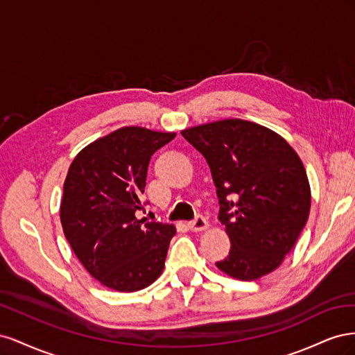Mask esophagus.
Returning a JSON list of instances; mask_svg holds the SVG:
<instances>
[{
  "mask_svg": "<svg viewBox=\"0 0 355 355\" xmlns=\"http://www.w3.org/2000/svg\"><path fill=\"white\" fill-rule=\"evenodd\" d=\"M209 227V222H207V219L202 216V214H197L196 216V219L194 220H191V222H188V228L191 230V231H202V230H206Z\"/></svg>",
  "mask_w": 355,
  "mask_h": 355,
  "instance_id": "esophagus-1",
  "label": "esophagus"
}]
</instances>
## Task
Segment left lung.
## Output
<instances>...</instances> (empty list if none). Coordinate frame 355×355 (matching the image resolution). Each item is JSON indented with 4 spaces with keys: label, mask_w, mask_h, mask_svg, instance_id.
<instances>
[{
    "label": "left lung",
    "mask_w": 355,
    "mask_h": 355,
    "mask_svg": "<svg viewBox=\"0 0 355 355\" xmlns=\"http://www.w3.org/2000/svg\"><path fill=\"white\" fill-rule=\"evenodd\" d=\"M206 158L219 197V220L231 250L216 266L239 280L277 270L309 216L311 191L302 161L263 125L222 120L182 132Z\"/></svg>",
    "instance_id": "left-lung-1"
}]
</instances>
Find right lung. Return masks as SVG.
Here are the masks:
<instances>
[{"label": "right lung", "instance_id": "add662e5", "mask_svg": "<svg viewBox=\"0 0 355 355\" xmlns=\"http://www.w3.org/2000/svg\"><path fill=\"white\" fill-rule=\"evenodd\" d=\"M175 133L123 127L85 146L63 185V234L102 286L136 292L163 272L173 225L139 220L151 157Z\"/></svg>", "mask_w": 355, "mask_h": 355}]
</instances>
